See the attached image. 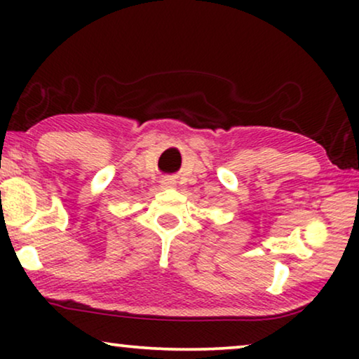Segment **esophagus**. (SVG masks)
<instances>
[{
    "mask_svg": "<svg viewBox=\"0 0 359 359\" xmlns=\"http://www.w3.org/2000/svg\"><path fill=\"white\" fill-rule=\"evenodd\" d=\"M163 184H165V186H168V188H170V186H173V184H175V181H173V180H165V181H163Z\"/></svg>",
    "mask_w": 359,
    "mask_h": 359,
    "instance_id": "34e87169",
    "label": "esophagus"
}]
</instances>
